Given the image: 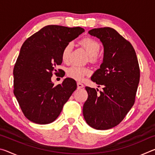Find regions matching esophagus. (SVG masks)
<instances>
[{"label": "esophagus", "mask_w": 155, "mask_h": 155, "mask_svg": "<svg viewBox=\"0 0 155 155\" xmlns=\"http://www.w3.org/2000/svg\"><path fill=\"white\" fill-rule=\"evenodd\" d=\"M83 87H84V85H83V83H80V82H78V83H77V88H78V89L83 88Z\"/></svg>", "instance_id": "obj_1"}]
</instances>
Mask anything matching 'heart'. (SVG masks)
Segmentation results:
<instances>
[{
	"instance_id": "1",
	"label": "heart",
	"mask_w": 155,
	"mask_h": 155,
	"mask_svg": "<svg viewBox=\"0 0 155 155\" xmlns=\"http://www.w3.org/2000/svg\"><path fill=\"white\" fill-rule=\"evenodd\" d=\"M80 44L87 51L88 54H90V59L91 61H95L96 59V56L98 55L100 50H101V46H100L98 41L94 40L92 38H85L81 40ZM72 48V42H68L64 46L61 54L63 61L66 63L69 61L70 54ZM89 74H90V70L88 68L84 67L73 65V66H71L67 70V74L68 77L76 81H81L85 75H87Z\"/></svg>"
}]
</instances>
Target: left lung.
<instances>
[{
    "label": "left lung",
    "mask_w": 155,
    "mask_h": 155,
    "mask_svg": "<svg viewBox=\"0 0 155 155\" xmlns=\"http://www.w3.org/2000/svg\"><path fill=\"white\" fill-rule=\"evenodd\" d=\"M89 34L104 46L103 61L91 80L103 91L86 87L83 104L86 122L97 130H107L121 122L135 103L140 70L135 51L129 41L110 27L93 28Z\"/></svg>",
    "instance_id": "8db88e82"
}]
</instances>
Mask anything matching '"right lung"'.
Returning a JSON list of instances; mask_svg holds the SVG:
<instances>
[{
  "instance_id": "obj_1",
  "label": "right lung",
  "mask_w": 155,
  "mask_h": 155,
  "mask_svg": "<svg viewBox=\"0 0 155 155\" xmlns=\"http://www.w3.org/2000/svg\"><path fill=\"white\" fill-rule=\"evenodd\" d=\"M84 31L81 27L48 25L23 43L14 68V94L30 121L39 124L54 122L77 89L71 78L54 85L51 77L61 64L64 46Z\"/></svg>"
}]
</instances>
